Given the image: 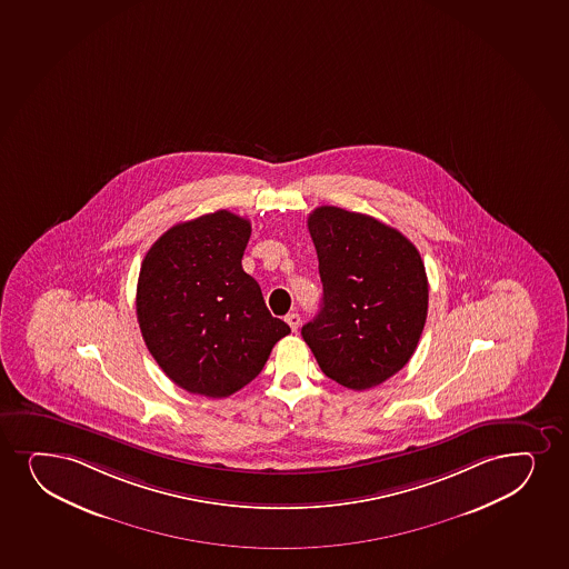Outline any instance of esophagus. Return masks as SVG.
Returning a JSON list of instances; mask_svg holds the SVG:
<instances>
[{
	"label": "esophagus",
	"instance_id": "34e87169",
	"mask_svg": "<svg viewBox=\"0 0 569 569\" xmlns=\"http://www.w3.org/2000/svg\"><path fill=\"white\" fill-rule=\"evenodd\" d=\"M286 321H288L291 331H297L299 326H301V316L297 315V312H291V315L286 316Z\"/></svg>",
	"mask_w": 569,
	"mask_h": 569
}]
</instances>
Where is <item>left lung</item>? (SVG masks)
Returning <instances> with one entry per match:
<instances>
[{
    "label": "left lung",
    "mask_w": 569,
    "mask_h": 569,
    "mask_svg": "<svg viewBox=\"0 0 569 569\" xmlns=\"http://www.w3.org/2000/svg\"><path fill=\"white\" fill-rule=\"evenodd\" d=\"M308 232L320 262L321 308L301 335L321 371L352 390L398 373L427 321L428 280L406 236L369 214L316 208Z\"/></svg>",
    "instance_id": "8db88e82"
}]
</instances>
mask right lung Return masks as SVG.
Masks as SVG:
<instances>
[{"mask_svg":"<svg viewBox=\"0 0 569 569\" xmlns=\"http://www.w3.org/2000/svg\"><path fill=\"white\" fill-rule=\"evenodd\" d=\"M249 236L248 219L221 209L169 228L142 261V339L163 373L192 395H234L291 333L268 312L259 283L241 268Z\"/></svg>","mask_w":569,"mask_h":569,"instance_id":"add662e5","label":"right lung"}]
</instances>
